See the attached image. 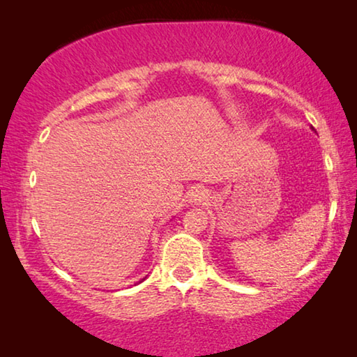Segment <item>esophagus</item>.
I'll use <instances>...</instances> for the list:
<instances>
[{
    "mask_svg": "<svg viewBox=\"0 0 357 357\" xmlns=\"http://www.w3.org/2000/svg\"><path fill=\"white\" fill-rule=\"evenodd\" d=\"M188 202L190 203H195V204H198V203H203V202H206V198H208V193L204 192L203 188H199V187H195V188H192L188 192Z\"/></svg>",
    "mask_w": 357,
    "mask_h": 357,
    "instance_id": "obj_1",
    "label": "esophagus"
}]
</instances>
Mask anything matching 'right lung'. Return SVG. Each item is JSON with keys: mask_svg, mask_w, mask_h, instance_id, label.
<instances>
[{"mask_svg": "<svg viewBox=\"0 0 357 357\" xmlns=\"http://www.w3.org/2000/svg\"><path fill=\"white\" fill-rule=\"evenodd\" d=\"M139 282H141V281H139Z\"/></svg>", "mask_w": 357, "mask_h": 357, "instance_id": "obj_1", "label": "right lung"}]
</instances>
